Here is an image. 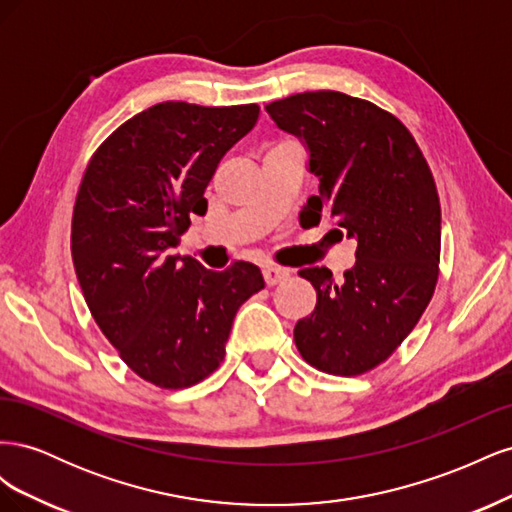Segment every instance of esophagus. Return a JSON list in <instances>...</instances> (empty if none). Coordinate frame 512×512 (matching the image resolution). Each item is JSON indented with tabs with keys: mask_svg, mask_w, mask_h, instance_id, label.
Masks as SVG:
<instances>
[{
	"mask_svg": "<svg viewBox=\"0 0 512 512\" xmlns=\"http://www.w3.org/2000/svg\"><path fill=\"white\" fill-rule=\"evenodd\" d=\"M262 275H265V282L269 286H275V284H282V282L288 280L290 269L277 267V265H265V267H262Z\"/></svg>",
	"mask_w": 512,
	"mask_h": 512,
	"instance_id": "esophagus-1",
	"label": "esophagus"
}]
</instances>
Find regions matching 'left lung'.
I'll list each match as a JSON object with an SVG mask.
<instances>
[{"label": "left lung", "instance_id": "obj_1", "mask_svg": "<svg viewBox=\"0 0 512 512\" xmlns=\"http://www.w3.org/2000/svg\"><path fill=\"white\" fill-rule=\"evenodd\" d=\"M309 149L318 196L312 224L331 220L356 239V265L333 280L301 269L316 307L294 327L303 359L333 376L367 374L401 346L427 309L440 273V198L410 130L393 113L342 91H305L265 106Z\"/></svg>", "mask_w": 512, "mask_h": 512}]
</instances>
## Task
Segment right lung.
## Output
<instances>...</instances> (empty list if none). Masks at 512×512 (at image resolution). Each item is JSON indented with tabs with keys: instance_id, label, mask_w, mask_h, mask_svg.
I'll return each mask as SVG.
<instances>
[{
	"instance_id": "right-lung-1",
	"label": "right lung",
	"mask_w": 512,
	"mask_h": 512,
	"mask_svg": "<svg viewBox=\"0 0 512 512\" xmlns=\"http://www.w3.org/2000/svg\"><path fill=\"white\" fill-rule=\"evenodd\" d=\"M258 104L162 102L91 156L72 211L70 250L91 316L121 361L160 389H188L220 367L239 307L265 288L252 262L209 271L173 256L224 153Z\"/></svg>"
}]
</instances>
